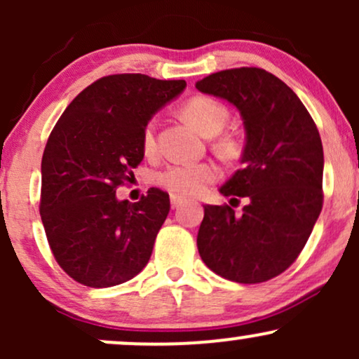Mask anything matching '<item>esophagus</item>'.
<instances>
[{"label": "esophagus", "mask_w": 359, "mask_h": 359, "mask_svg": "<svg viewBox=\"0 0 359 359\" xmlns=\"http://www.w3.org/2000/svg\"><path fill=\"white\" fill-rule=\"evenodd\" d=\"M185 199H182V197H179V196H170V204H172V209H177L179 208L180 204L184 203Z\"/></svg>", "instance_id": "esophagus-1"}]
</instances>
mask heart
Segmentation results:
<instances>
[{"label":"heart","mask_w":359,"mask_h":359,"mask_svg":"<svg viewBox=\"0 0 359 359\" xmlns=\"http://www.w3.org/2000/svg\"><path fill=\"white\" fill-rule=\"evenodd\" d=\"M184 118L197 131L212 137L219 133L228 121V109L212 97L196 96L189 100L182 108ZM142 145L145 154L155 150V126L148 123L143 130ZM217 177V168L212 163H175L160 172L156 182L174 196H196L203 192L205 185L211 184Z\"/></svg>","instance_id":"1"}]
</instances>
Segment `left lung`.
Returning a JSON list of instances; mask_svg holds the SVG:
<instances>
[{
  "label": "left lung",
  "mask_w": 359,
  "mask_h": 359,
  "mask_svg": "<svg viewBox=\"0 0 359 359\" xmlns=\"http://www.w3.org/2000/svg\"><path fill=\"white\" fill-rule=\"evenodd\" d=\"M196 88L240 111L246 135L243 167L219 189L246 205H204L199 255L222 278L266 282L297 259L323 209L319 131L297 94L263 69H228Z\"/></svg>",
  "instance_id": "left-lung-1"
}]
</instances>
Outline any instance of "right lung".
Wrapping results in <instances>:
<instances>
[{
    "instance_id": "add662e5",
    "label": "right lung",
    "mask_w": 359,
    "mask_h": 359,
    "mask_svg": "<svg viewBox=\"0 0 359 359\" xmlns=\"http://www.w3.org/2000/svg\"><path fill=\"white\" fill-rule=\"evenodd\" d=\"M185 81L116 74L88 86L65 108L42 156L40 216L62 270L86 287L119 285L147 266L170 211L168 194L148 189L138 203L116 189L135 179L143 130Z\"/></svg>"
}]
</instances>
